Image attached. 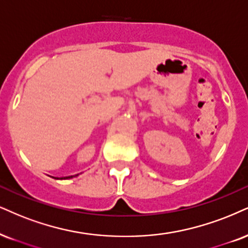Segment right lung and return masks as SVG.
I'll return each mask as SVG.
<instances>
[{"instance_id": "obj_1", "label": "right lung", "mask_w": 248, "mask_h": 248, "mask_svg": "<svg viewBox=\"0 0 248 248\" xmlns=\"http://www.w3.org/2000/svg\"><path fill=\"white\" fill-rule=\"evenodd\" d=\"M68 178H72V176H69V177H62V178H60V179H68Z\"/></svg>"}]
</instances>
